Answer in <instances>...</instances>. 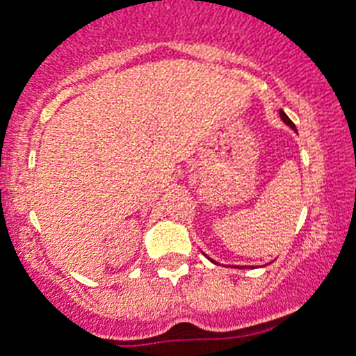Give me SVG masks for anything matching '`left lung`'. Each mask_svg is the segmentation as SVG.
<instances>
[{"label":"left lung","instance_id":"obj_1","mask_svg":"<svg viewBox=\"0 0 356 356\" xmlns=\"http://www.w3.org/2000/svg\"><path fill=\"white\" fill-rule=\"evenodd\" d=\"M279 114H281V119H283V121H284V122H286V124H288V126H290V128H293V129H295V124H293V122H291V119H290V118H288V115H286V114H284V112H283V111H279Z\"/></svg>","mask_w":356,"mask_h":356}]
</instances>
